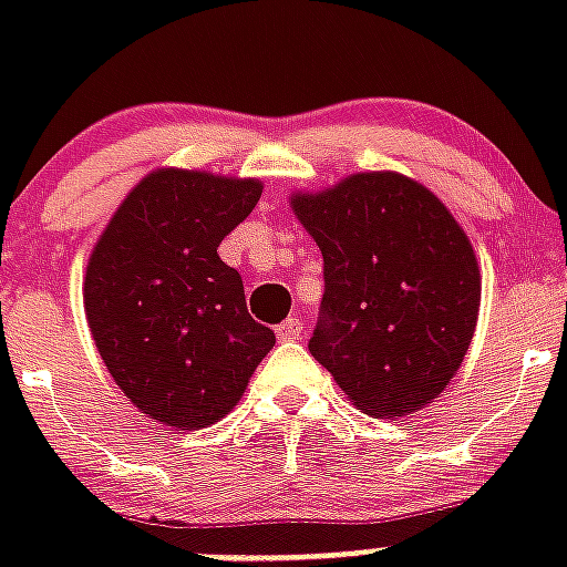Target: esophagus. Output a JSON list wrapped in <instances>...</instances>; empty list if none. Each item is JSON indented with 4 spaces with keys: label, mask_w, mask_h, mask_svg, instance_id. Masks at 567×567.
<instances>
[{
    "label": "esophagus",
    "mask_w": 567,
    "mask_h": 567,
    "mask_svg": "<svg viewBox=\"0 0 567 567\" xmlns=\"http://www.w3.org/2000/svg\"><path fill=\"white\" fill-rule=\"evenodd\" d=\"M302 320L300 318H288L285 323H279L276 327V336H279V341H300L302 338Z\"/></svg>",
    "instance_id": "esophagus-1"
}]
</instances>
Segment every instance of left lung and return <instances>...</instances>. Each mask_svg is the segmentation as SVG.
Here are the masks:
<instances>
[{
	"label": "left lung",
	"mask_w": 567,
	"mask_h": 567,
	"mask_svg": "<svg viewBox=\"0 0 567 567\" xmlns=\"http://www.w3.org/2000/svg\"><path fill=\"white\" fill-rule=\"evenodd\" d=\"M291 203L323 252L309 353L362 412L423 409L474 338L480 267L467 235L439 196L396 173H359Z\"/></svg>",
	"instance_id": "obj_1"
}]
</instances>
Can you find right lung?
I'll list each match as a JSON object with an SVG mask.
<instances>
[{
	"instance_id": "obj_1",
	"label": "right lung",
	"mask_w": 567,
	"mask_h": 567,
	"mask_svg": "<svg viewBox=\"0 0 567 567\" xmlns=\"http://www.w3.org/2000/svg\"><path fill=\"white\" fill-rule=\"evenodd\" d=\"M261 185L208 173H150L102 231L84 311L105 368L155 421L199 430L238 403L276 336L247 311L244 282L217 256Z\"/></svg>"
}]
</instances>
